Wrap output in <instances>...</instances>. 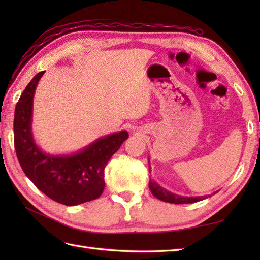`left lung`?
Listing matches in <instances>:
<instances>
[{"label": "left lung", "instance_id": "left-lung-1", "mask_svg": "<svg viewBox=\"0 0 260 260\" xmlns=\"http://www.w3.org/2000/svg\"><path fill=\"white\" fill-rule=\"evenodd\" d=\"M148 169L151 170V165L150 161H148ZM148 186H150V190L153 193V196L159 199L164 202H169V203H175V204H184V203H193V202H198L204 200L207 198V196L204 197H182L178 196L175 193L170 192L168 190H165L164 187L161 185H158L155 181L150 180V183H148Z\"/></svg>", "mask_w": 260, "mask_h": 260}]
</instances>
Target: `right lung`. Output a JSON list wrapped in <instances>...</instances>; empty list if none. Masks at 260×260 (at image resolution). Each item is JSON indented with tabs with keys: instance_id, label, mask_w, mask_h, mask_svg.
<instances>
[{
	"instance_id": "obj_1",
	"label": "right lung",
	"mask_w": 260,
	"mask_h": 260,
	"mask_svg": "<svg viewBox=\"0 0 260 260\" xmlns=\"http://www.w3.org/2000/svg\"><path fill=\"white\" fill-rule=\"evenodd\" d=\"M45 71L37 74L22 92L14 113V147L25 175L47 197L66 206L95 200L105 187L104 171L113 154L128 139L126 131L93 141L66 155L43 152L32 133L33 97Z\"/></svg>"
}]
</instances>
